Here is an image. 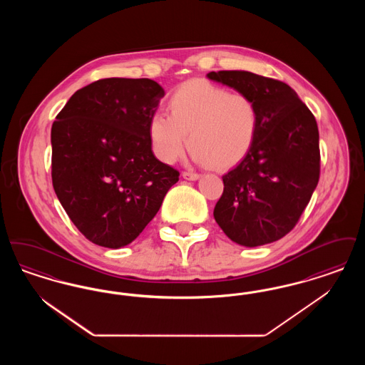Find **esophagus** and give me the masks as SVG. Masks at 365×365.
I'll use <instances>...</instances> for the list:
<instances>
[{
	"instance_id": "34e87169",
	"label": "esophagus",
	"mask_w": 365,
	"mask_h": 365,
	"mask_svg": "<svg viewBox=\"0 0 365 365\" xmlns=\"http://www.w3.org/2000/svg\"><path fill=\"white\" fill-rule=\"evenodd\" d=\"M182 176H183L186 180H197V179H200L201 175L195 174V173H187V171H186V173L182 174Z\"/></svg>"
}]
</instances>
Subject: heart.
Instances as JSON below:
<instances>
[{
	"label": "heart",
	"mask_w": 365,
	"mask_h": 365,
	"mask_svg": "<svg viewBox=\"0 0 365 365\" xmlns=\"http://www.w3.org/2000/svg\"><path fill=\"white\" fill-rule=\"evenodd\" d=\"M168 109L170 116L155 112L148 125L153 152L167 164L183 155L189 135L197 163L230 168L249 153L259 133V110L249 96L202 79L178 87Z\"/></svg>",
	"instance_id": "1"
}]
</instances>
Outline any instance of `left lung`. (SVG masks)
I'll return each mask as SVG.
<instances>
[{"mask_svg":"<svg viewBox=\"0 0 365 365\" xmlns=\"http://www.w3.org/2000/svg\"><path fill=\"white\" fill-rule=\"evenodd\" d=\"M209 79L249 96L259 133L242 161L223 175L213 216L246 247L275 242L294 228L320 175L317 123L289 85L247 71L209 72Z\"/></svg>","mask_w":365,"mask_h":365,"instance_id":"8db88e82","label":"left lung"}]
</instances>
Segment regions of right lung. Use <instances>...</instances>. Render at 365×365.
Instances as JSON below:
<instances>
[{
    "label": "right lung",
    "mask_w": 365,
    "mask_h": 365,
    "mask_svg": "<svg viewBox=\"0 0 365 365\" xmlns=\"http://www.w3.org/2000/svg\"><path fill=\"white\" fill-rule=\"evenodd\" d=\"M165 91L152 79L108 78L78 90L52 125V180L90 242L119 249L156 216L179 173L148 134Z\"/></svg>",
    "instance_id": "add662e5"
}]
</instances>
